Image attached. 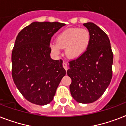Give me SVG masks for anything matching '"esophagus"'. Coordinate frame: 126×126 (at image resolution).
Segmentation results:
<instances>
[{
	"label": "esophagus",
	"instance_id": "34e87169",
	"mask_svg": "<svg viewBox=\"0 0 126 126\" xmlns=\"http://www.w3.org/2000/svg\"><path fill=\"white\" fill-rule=\"evenodd\" d=\"M62 66H63V67L64 68V69L66 70H67L68 69V65L67 64V63H66V62H63V64H62Z\"/></svg>",
	"mask_w": 126,
	"mask_h": 126
}]
</instances>
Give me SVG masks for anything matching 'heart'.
<instances>
[{
	"label": "heart",
	"instance_id": "b5f03b06",
	"mask_svg": "<svg viewBox=\"0 0 126 126\" xmlns=\"http://www.w3.org/2000/svg\"><path fill=\"white\" fill-rule=\"evenodd\" d=\"M91 41V35L84 28H69L60 33L56 41L50 45L52 51L56 55L60 54L61 48L66 49V55L77 58L86 52Z\"/></svg>",
	"mask_w": 126,
	"mask_h": 126
}]
</instances>
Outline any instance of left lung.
Wrapping results in <instances>:
<instances>
[{
  "label": "left lung",
  "mask_w": 126,
  "mask_h": 126,
  "mask_svg": "<svg viewBox=\"0 0 126 126\" xmlns=\"http://www.w3.org/2000/svg\"><path fill=\"white\" fill-rule=\"evenodd\" d=\"M90 33L86 52L70 61L67 71L72 79L70 90L78 103H93L103 95L112 78L113 52L108 36L91 22L83 24Z\"/></svg>",
  "instance_id": "8db88e82"
}]
</instances>
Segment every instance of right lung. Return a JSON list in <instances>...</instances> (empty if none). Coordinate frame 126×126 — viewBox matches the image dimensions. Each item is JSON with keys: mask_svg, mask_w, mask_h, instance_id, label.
<instances>
[{"mask_svg": "<svg viewBox=\"0 0 126 126\" xmlns=\"http://www.w3.org/2000/svg\"><path fill=\"white\" fill-rule=\"evenodd\" d=\"M65 25L33 22L16 39L12 52V76L17 89L30 103L38 105L50 103L66 75L62 60H53L50 56L51 38Z\"/></svg>", "mask_w": 126, "mask_h": 126, "instance_id": "right-lung-1", "label": "right lung"}]
</instances>
